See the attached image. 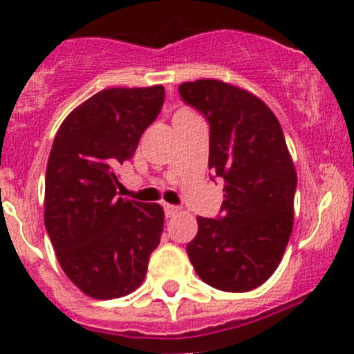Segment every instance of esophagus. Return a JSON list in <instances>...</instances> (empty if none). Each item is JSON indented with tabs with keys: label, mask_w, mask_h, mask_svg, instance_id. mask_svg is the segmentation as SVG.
<instances>
[{
	"label": "esophagus",
	"mask_w": 354,
	"mask_h": 354,
	"mask_svg": "<svg viewBox=\"0 0 354 354\" xmlns=\"http://www.w3.org/2000/svg\"><path fill=\"white\" fill-rule=\"evenodd\" d=\"M164 212H166L167 218H173V216H176L180 212V207L173 204H164Z\"/></svg>",
	"instance_id": "1"
}]
</instances>
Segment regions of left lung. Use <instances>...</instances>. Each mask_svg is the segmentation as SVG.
Masks as SVG:
<instances>
[{
    "label": "left lung",
    "mask_w": 354,
    "mask_h": 354,
    "mask_svg": "<svg viewBox=\"0 0 354 354\" xmlns=\"http://www.w3.org/2000/svg\"><path fill=\"white\" fill-rule=\"evenodd\" d=\"M185 104L209 122V169L223 178L221 216L201 218L187 245L197 275L226 292L264 283L294 226L297 174L282 126L268 105L218 79L180 84Z\"/></svg>",
    "instance_id": "left-lung-1"
}]
</instances>
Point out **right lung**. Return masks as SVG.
<instances>
[{
	"label": "right lung",
	"instance_id": "add662e5",
	"mask_svg": "<svg viewBox=\"0 0 354 354\" xmlns=\"http://www.w3.org/2000/svg\"><path fill=\"white\" fill-rule=\"evenodd\" d=\"M164 88H109L58 128L46 167L44 226L72 283L95 299L142 286L160 242L159 204L118 197V169L135 156L164 104Z\"/></svg>",
	"mask_w": 354,
	"mask_h": 354
}]
</instances>
